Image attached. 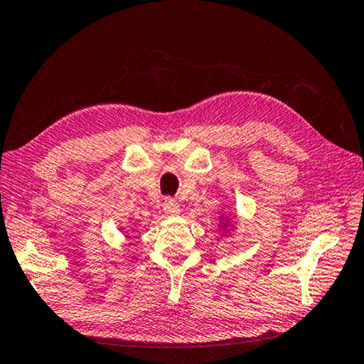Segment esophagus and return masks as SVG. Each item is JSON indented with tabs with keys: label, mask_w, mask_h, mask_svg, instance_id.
Segmentation results:
<instances>
[{
	"label": "esophagus",
	"mask_w": 364,
	"mask_h": 364,
	"mask_svg": "<svg viewBox=\"0 0 364 364\" xmlns=\"http://www.w3.org/2000/svg\"><path fill=\"white\" fill-rule=\"evenodd\" d=\"M164 210L166 215H178V213H180V204L176 203V199L166 198L164 203Z\"/></svg>",
	"instance_id": "34e87169"
}]
</instances>
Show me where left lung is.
<instances>
[{
  "label": "left lung",
  "mask_w": 364,
  "mask_h": 364,
  "mask_svg": "<svg viewBox=\"0 0 364 364\" xmlns=\"http://www.w3.org/2000/svg\"><path fill=\"white\" fill-rule=\"evenodd\" d=\"M220 218H222V217H220ZM220 225H222V228H227V227H228V223H223V222H222Z\"/></svg>",
  "instance_id": "left-lung-1"
}]
</instances>
